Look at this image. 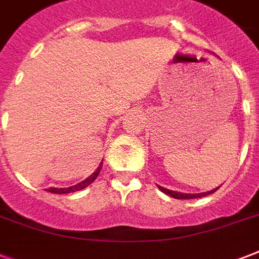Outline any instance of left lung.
<instances>
[{
  "mask_svg": "<svg viewBox=\"0 0 259 259\" xmlns=\"http://www.w3.org/2000/svg\"><path fill=\"white\" fill-rule=\"evenodd\" d=\"M158 189L161 191V192L166 193L168 196H172L175 197V199H196V197H203V196H207V195H209V193H213L217 189H219V187L218 188H213L211 189V191H208V192H201V193H184V192H176V191H172V189H166L164 188V187H161V185H157Z\"/></svg>",
  "mask_w": 259,
  "mask_h": 259,
  "instance_id": "obj_1",
  "label": "left lung"
}]
</instances>
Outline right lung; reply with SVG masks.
<instances>
[{
	"label": "right lung",
	"mask_w": 259,
	"mask_h": 259,
	"mask_svg": "<svg viewBox=\"0 0 259 259\" xmlns=\"http://www.w3.org/2000/svg\"><path fill=\"white\" fill-rule=\"evenodd\" d=\"M102 164H103V161L99 164V166H98L97 169H95V172L93 173V175H90L89 177H87L86 180L80 181V183H78V184L72 185V187H68V188H48L47 191L51 193H71V192H76V191H82V189H84L86 187H89L91 183H93L95 179L98 177V175H99V172H101L102 169Z\"/></svg>",
	"instance_id": "add662e5"
}]
</instances>
